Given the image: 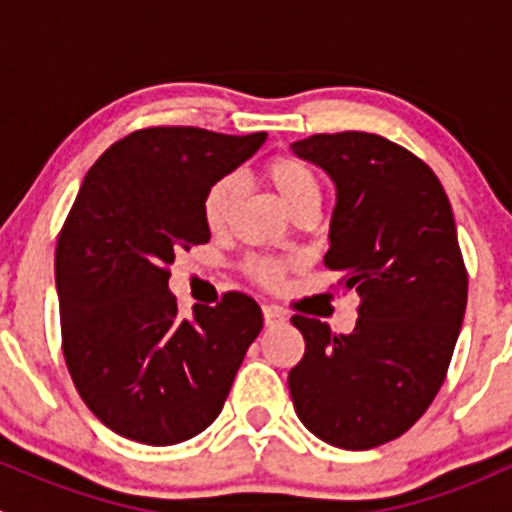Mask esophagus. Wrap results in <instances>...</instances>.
<instances>
[{
    "instance_id": "obj_1",
    "label": "esophagus",
    "mask_w": 512,
    "mask_h": 512,
    "mask_svg": "<svg viewBox=\"0 0 512 512\" xmlns=\"http://www.w3.org/2000/svg\"><path fill=\"white\" fill-rule=\"evenodd\" d=\"M262 317H265V324H282L287 319V314L282 312L280 307L265 304V307H262Z\"/></svg>"
}]
</instances>
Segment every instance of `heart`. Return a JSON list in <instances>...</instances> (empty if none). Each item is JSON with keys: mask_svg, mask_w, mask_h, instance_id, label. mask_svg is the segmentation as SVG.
I'll list each match as a JSON object with an SVG mask.
<instances>
[{"mask_svg": "<svg viewBox=\"0 0 512 512\" xmlns=\"http://www.w3.org/2000/svg\"><path fill=\"white\" fill-rule=\"evenodd\" d=\"M262 180L275 190L280 203L285 205L289 215L302 210H317L322 200V185L317 173L307 160L297 156H275L262 165ZM240 203V185L235 178H220L205 190L203 195V220L210 232H225ZM250 272L262 285H280L285 277V262L257 257L250 262Z\"/></svg>", "mask_w": 512, "mask_h": 512, "instance_id": "b5f03b06", "label": "heart"}]
</instances>
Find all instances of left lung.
Masks as SVG:
<instances>
[{
    "mask_svg": "<svg viewBox=\"0 0 512 512\" xmlns=\"http://www.w3.org/2000/svg\"><path fill=\"white\" fill-rule=\"evenodd\" d=\"M292 151L337 185L324 265L361 302L352 334L294 314L304 356L289 394L314 436L369 451L409 431L446 379L468 299L453 210L436 173L376 133H317Z\"/></svg>",
    "mask_w": 512,
    "mask_h": 512,
    "instance_id": "obj_1",
    "label": "left lung"
}]
</instances>
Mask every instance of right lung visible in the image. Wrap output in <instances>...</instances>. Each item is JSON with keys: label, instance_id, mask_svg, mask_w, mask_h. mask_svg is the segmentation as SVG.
I'll use <instances>...</instances> for the list:
<instances>
[{"label": "right lung", "instance_id": "right-lung-1", "mask_svg": "<svg viewBox=\"0 0 512 512\" xmlns=\"http://www.w3.org/2000/svg\"><path fill=\"white\" fill-rule=\"evenodd\" d=\"M265 138L143 128L81 183L56 245L61 344L79 396L118 436L173 446L205 431L262 332L260 304L242 292L183 319L168 280L180 250L210 240L205 190Z\"/></svg>", "mask_w": 512, "mask_h": 512}]
</instances>
